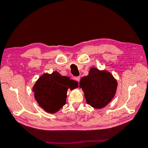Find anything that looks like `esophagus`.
<instances>
[{
  "instance_id": "1",
  "label": "esophagus",
  "mask_w": 148,
  "mask_h": 148,
  "mask_svg": "<svg viewBox=\"0 0 148 148\" xmlns=\"http://www.w3.org/2000/svg\"><path fill=\"white\" fill-rule=\"evenodd\" d=\"M74 79H76L77 82H78L80 81V77H79V76L78 77H75Z\"/></svg>"
}]
</instances>
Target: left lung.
<instances>
[{
  "mask_svg": "<svg viewBox=\"0 0 148 148\" xmlns=\"http://www.w3.org/2000/svg\"><path fill=\"white\" fill-rule=\"evenodd\" d=\"M117 82L110 72L91 67L87 76L82 77V89L86 102L94 108L101 109L112 101L116 95Z\"/></svg>",
  "mask_w": 148,
  "mask_h": 148,
  "instance_id": "1",
  "label": "left lung"
}]
</instances>
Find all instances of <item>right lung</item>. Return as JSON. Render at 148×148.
I'll return each mask as SVG.
<instances>
[{"mask_svg": "<svg viewBox=\"0 0 148 148\" xmlns=\"http://www.w3.org/2000/svg\"><path fill=\"white\" fill-rule=\"evenodd\" d=\"M78 87V83L61 76L57 71L44 73L32 87L37 103L47 113L55 114L66 104L68 89Z\"/></svg>", "mask_w": 148, "mask_h": 148, "instance_id": "1", "label": "right lung"}]
</instances>
